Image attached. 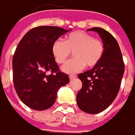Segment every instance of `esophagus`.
Listing matches in <instances>:
<instances>
[{"label":"esophagus","mask_w":135,"mask_h":135,"mask_svg":"<svg viewBox=\"0 0 135 135\" xmlns=\"http://www.w3.org/2000/svg\"><path fill=\"white\" fill-rule=\"evenodd\" d=\"M75 78H76V76H75V75H71L69 76V79H70V80H73Z\"/></svg>","instance_id":"1"}]
</instances>
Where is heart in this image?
<instances>
[{"label":"heart","mask_w":135,"mask_h":135,"mask_svg":"<svg viewBox=\"0 0 135 135\" xmlns=\"http://www.w3.org/2000/svg\"><path fill=\"white\" fill-rule=\"evenodd\" d=\"M52 54L57 64H64L73 52L72 60L67 63L62 71L68 74L78 72L84 68L94 67L101 60L104 48L103 42L94 38L92 34L84 31H75L69 34L65 41L56 40L52 45Z\"/></svg>","instance_id":"heart-1"}]
</instances>
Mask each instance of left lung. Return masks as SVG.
Here are the masks:
<instances>
[{
  "instance_id": "8db88e82",
  "label": "left lung",
  "mask_w": 135,
  "mask_h": 135,
  "mask_svg": "<svg viewBox=\"0 0 135 135\" xmlns=\"http://www.w3.org/2000/svg\"><path fill=\"white\" fill-rule=\"evenodd\" d=\"M102 40L104 51L100 62L90 70L79 74L83 86L76 101L79 108L90 114L105 110L115 99L124 73V64L115 37L101 27H92Z\"/></svg>"
}]
</instances>
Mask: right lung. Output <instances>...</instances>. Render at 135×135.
Wrapping results in <instances>:
<instances>
[{
  "instance_id": "add662e5",
  "label": "right lung",
  "mask_w": 135,
  "mask_h": 135,
  "mask_svg": "<svg viewBox=\"0 0 135 135\" xmlns=\"http://www.w3.org/2000/svg\"><path fill=\"white\" fill-rule=\"evenodd\" d=\"M70 31L41 26L29 31L20 41L12 59L13 83L27 107L37 111L49 108L59 89L69 83L68 75L60 71L51 49L56 40Z\"/></svg>"
}]
</instances>
